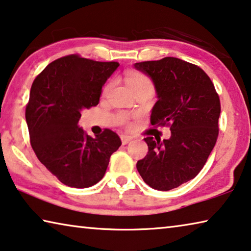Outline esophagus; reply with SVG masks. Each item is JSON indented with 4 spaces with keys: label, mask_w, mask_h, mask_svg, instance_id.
I'll use <instances>...</instances> for the list:
<instances>
[{
    "label": "esophagus",
    "mask_w": 251,
    "mask_h": 251,
    "mask_svg": "<svg viewBox=\"0 0 251 251\" xmlns=\"http://www.w3.org/2000/svg\"><path fill=\"white\" fill-rule=\"evenodd\" d=\"M121 138H122V144H123V145L128 144V143L133 140L132 137H130V136H127V135H123V136H122Z\"/></svg>",
    "instance_id": "esophagus-1"
}]
</instances>
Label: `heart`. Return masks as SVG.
<instances>
[{
    "label": "heart",
    "mask_w": 251,
    "mask_h": 251,
    "mask_svg": "<svg viewBox=\"0 0 251 251\" xmlns=\"http://www.w3.org/2000/svg\"><path fill=\"white\" fill-rule=\"evenodd\" d=\"M125 81L127 86H128V88L132 91L138 88H143V87L152 89V82H151L150 79L145 75L136 73V71H130V73L127 74L125 77Z\"/></svg>",
    "instance_id": "b5f03b06"
}]
</instances>
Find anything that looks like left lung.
Segmentation results:
<instances>
[{
  "label": "left lung",
  "instance_id": "8db88e82",
  "mask_svg": "<svg viewBox=\"0 0 251 251\" xmlns=\"http://www.w3.org/2000/svg\"><path fill=\"white\" fill-rule=\"evenodd\" d=\"M152 80L157 101L152 125H170L171 137L144 138L149 153L136 168L147 185L169 191L192 180L203 168L218 137L220 100L200 67L166 57L134 63Z\"/></svg>",
  "mask_w": 251,
  "mask_h": 251
}]
</instances>
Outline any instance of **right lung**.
<instances>
[{"mask_svg":"<svg viewBox=\"0 0 251 251\" xmlns=\"http://www.w3.org/2000/svg\"><path fill=\"white\" fill-rule=\"evenodd\" d=\"M118 66L71 54L51 62L34 79L25 109L31 145L63 184L78 189L96 184L122 145L113 130L91 137L78 125L81 111L98 105L102 86Z\"/></svg>","mask_w":251,"mask_h":251,"instance_id":"1","label":"right lung"}]
</instances>
